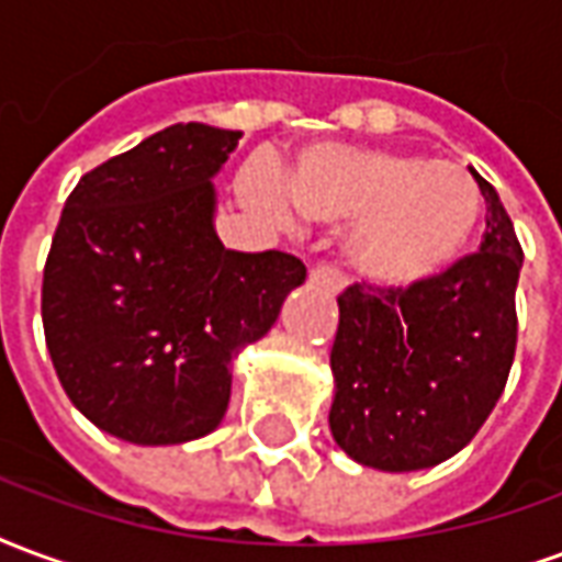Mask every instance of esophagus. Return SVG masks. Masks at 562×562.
<instances>
[{
    "label": "esophagus",
    "mask_w": 562,
    "mask_h": 562,
    "mask_svg": "<svg viewBox=\"0 0 562 562\" xmlns=\"http://www.w3.org/2000/svg\"><path fill=\"white\" fill-rule=\"evenodd\" d=\"M308 284L314 290H321L326 296H338V290H341V276L331 269V266H314L308 276Z\"/></svg>",
    "instance_id": "1"
}]
</instances>
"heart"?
<instances>
[{"instance_id": "1", "label": "heart", "mask_w": 562, "mask_h": 562, "mask_svg": "<svg viewBox=\"0 0 562 562\" xmlns=\"http://www.w3.org/2000/svg\"><path fill=\"white\" fill-rule=\"evenodd\" d=\"M286 196L305 218L353 224L347 260L386 290L443 276L482 218V188L464 164L371 146L308 149L290 173ZM276 206L284 209L281 196Z\"/></svg>"}]
</instances>
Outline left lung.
I'll list each match as a JSON object with an SVG mask.
<instances>
[{
	"instance_id": "obj_1",
	"label": "left lung",
	"mask_w": 562,
	"mask_h": 562,
	"mask_svg": "<svg viewBox=\"0 0 562 562\" xmlns=\"http://www.w3.org/2000/svg\"><path fill=\"white\" fill-rule=\"evenodd\" d=\"M473 176L488 203L479 254L422 286L353 284L338 296L329 428L362 467L440 464L476 437L503 395L524 251L497 191Z\"/></svg>"
}]
</instances>
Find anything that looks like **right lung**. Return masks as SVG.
<instances>
[{
	"label": "right lung",
	"instance_id": "1",
	"mask_svg": "<svg viewBox=\"0 0 562 562\" xmlns=\"http://www.w3.org/2000/svg\"><path fill=\"white\" fill-rule=\"evenodd\" d=\"M239 137L179 122L65 200L41 286L44 338L74 407L119 440L173 446L215 431L233 359L305 281L293 254L221 245L212 179Z\"/></svg>",
	"mask_w": 562,
	"mask_h": 562
}]
</instances>
